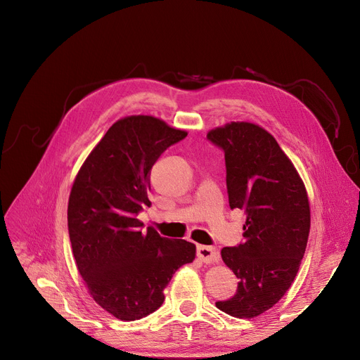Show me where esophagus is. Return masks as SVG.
<instances>
[{
  "mask_svg": "<svg viewBox=\"0 0 360 360\" xmlns=\"http://www.w3.org/2000/svg\"><path fill=\"white\" fill-rule=\"evenodd\" d=\"M197 255L205 264L217 262L219 258H220V254H219V251L216 248L205 247V245H200V247L197 248Z\"/></svg>",
  "mask_w": 360,
  "mask_h": 360,
  "instance_id": "obj_1",
  "label": "esophagus"
}]
</instances>
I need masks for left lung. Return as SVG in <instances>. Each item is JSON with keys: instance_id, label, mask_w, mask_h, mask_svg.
Returning <instances> with one entry per match:
<instances>
[{"instance_id": "1", "label": "left lung", "mask_w": 360, "mask_h": 360, "mask_svg": "<svg viewBox=\"0 0 360 360\" xmlns=\"http://www.w3.org/2000/svg\"><path fill=\"white\" fill-rule=\"evenodd\" d=\"M221 147L231 209L247 214L243 242L221 250L239 278L236 295L216 302L231 316L255 318L285 296L304 258L311 209L304 181L269 131L231 122L207 134Z\"/></svg>"}]
</instances>
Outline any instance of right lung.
<instances>
[{
  "label": "right lung",
  "mask_w": 360,
  "mask_h": 360,
  "mask_svg": "<svg viewBox=\"0 0 360 360\" xmlns=\"http://www.w3.org/2000/svg\"><path fill=\"white\" fill-rule=\"evenodd\" d=\"M188 132L150 115L118 120L96 144L68 198L75 264L99 307L121 321L155 312L174 273L195 258V245L141 232L137 214L150 207L148 174L163 151Z\"/></svg>",
  "instance_id": "add662e5"
}]
</instances>
